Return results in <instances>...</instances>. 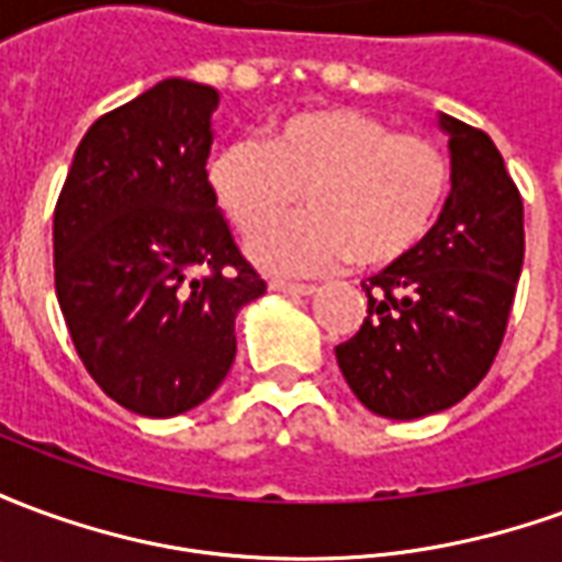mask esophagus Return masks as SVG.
<instances>
[{"mask_svg":"<svg viewBox=\"0 0 562 562\" xmlns=\"http://www.w3.org/2000/svg\"><path fill=\"white\" fill-rule=\"evenodd\" d=\"M273 292H285V294H313L316 292V285L313 282H294V280H280V277H273L268 282Z\"/></svg>","mask_w":562,"mask_h":562,"instance_id":"1","label":"esophagus"}]
</instances>
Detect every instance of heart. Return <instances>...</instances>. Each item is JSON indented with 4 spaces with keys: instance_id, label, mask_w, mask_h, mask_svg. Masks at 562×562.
Returning a JSON list of instances; mask_svg holds the SVG:
<instances>
[{
    "instance_id": "heart-1",
    "label": "heart",
    "mask_w": 562,
    "mask_h": 562,
    "mask_svg": "<svg viewBox=\"0 0 562 562\" xmlns=\"http://www.w3.org/2000/svg\"><path fill=\"white\" fill-rule=\"evenodd\" d=\"M222 213L252 232L300 195L313 211L262 226L249 237L261 268L313 273L358 258L385 268L430 237L451 192V161L436 140L397 132L355 108L297 111L270 128L265 144H222L207 165Z\"/></svg>"
}]
</instances>
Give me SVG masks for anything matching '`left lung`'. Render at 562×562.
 <instances>
[{
  "instance_id": "1",
  "label": "left lung",
  "mask_w": 562,
  "mask_h": 562,
  "mask_svg": "<svg viewBox=\"0 0 562 562\" xmlns=\"http://www.w3.org/2000/svg\"><path fill=\"white\" fill-rule=\"evenodd\" d=\"M451 192L413 256L361 282L367 318L337 364L370 413L409 422L463 401L494 364L524 268V201L482 128L439 116Z\"/></svg>"
}]
</instances>
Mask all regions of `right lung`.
Returning <instances> with one entry per match:
<instances>
[{
    "mask_svg": "<svg viewBox=\"0 0 562 562\" xmlns=\"http://www.w3.org/2000/svg\"><path fill=\"white\" fill-rule=\"evenodd\" d=\"M220 92L168 78L99 116L54 210V280L95 385L132 413L204 403L237 352V310L265 294L207 183Z\"/></svg>",
    "mask_w": 562,
    "mask_h": 562,
    "instance_id": "obj_1",
    "label": "right lung"
}]
</instances>
